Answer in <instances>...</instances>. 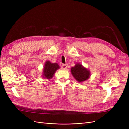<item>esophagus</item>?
<instances>
[{
	"instance_id": "34e87169",
	"label": "esophagus",
	"mask_w": 129,
	"mask_h": 129,
	"mask_svg": "<svg viewBox=\"0 0 129 129\" xmlns=\"http://www.w3.org/2000/svg\"><path fill=\"white\" fill-rule=\"evenodd\" d=\"M61 69H66L68 67V64H62L61 65Z\"/></svg>"
}]
</instances>
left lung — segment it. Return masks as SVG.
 <instances>
[{"label": "left lung", "mask_w": 129, "mask_h": 129, "mask_svg": "<svg viewBox=\"0 0 129 129\" xmlns=\"http://www.w3.org/2000/svg\"><path fill=\"white\" fill-rule=\"evenodd\" d=\"M71 72L74 78L80 82L87 80L90 76V72L88 70L80 64H76L74 67H72Z\"/></svg>", "instance_id": "obj_1"}]
</instances>
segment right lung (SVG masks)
I'll list each match as a JSON object with an SVG mask.
<instances>
[{
	"label": "right lung",
	"mask_w": 129,
	"mask_h": 129,
	"mask_svg": "<svg viewBox=\"0 0 129 129\" xmlns=\"http://www.w3.org/2000/svg\"><path fill=\"white\" fill-rule=\"evenodd\" d=\"M60 68L59 66L58 65L57 63H51L50 61H47L44 68V76L46 79H50L54 75V73L56 72L57 69Z\"/></svg>",
	"instance_id": "right-lung-1"
}]
</instances>
